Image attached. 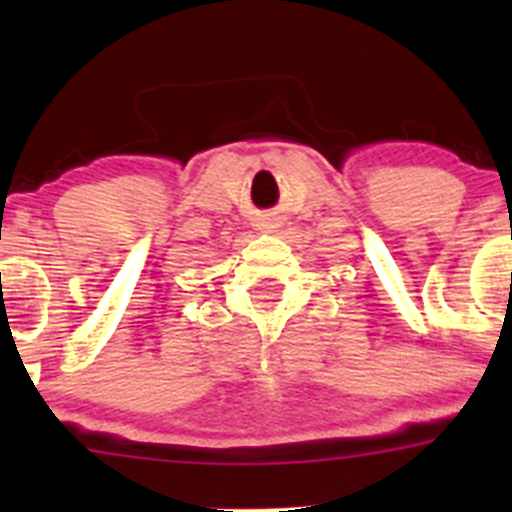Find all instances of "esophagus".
Listing matches in <instances>:
<instances>
[{
    "mask_svg": "<svg viewBox=\"0 0 512 512\" xmlns=\"http://www.w3.org/2000/svg\"><path fill=\"white\" fill-rule=\"evenodd\" d=\"M277 227H280V223H277V218H270V215H265V218L257 220V230H262V232H275Z\"/></svg>",
    "mask_w": 512,
    "mask_h": 512,
    "instance_id": "esophagus-1",
    "label": "esophagus"
}]
</instances>
